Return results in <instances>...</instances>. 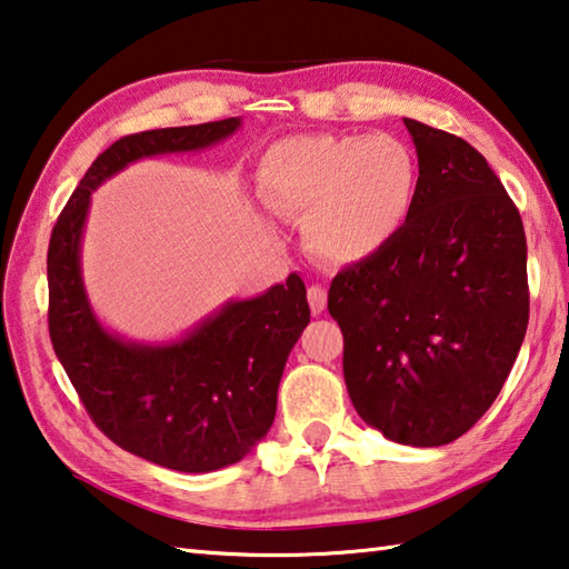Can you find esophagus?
Returning a JSON list of instances; mask_svg holds the SVG:
<instances>
[{"mask_svg": "<svg viewBox=\"0 0 569 569\" xmlns=\"http://www.w3.org/2000/svg\"><path fill=\"white\" fill-rule=\"evenodd\" d=\"M308 303H311L313 313H323L328 303V291L323 286H311L308 288Z\"/></svg>", "mask_w": 569, "mask_h": 569, "instance_id": "esophagus-1", "label": "esophagus"}]
</instances>
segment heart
<instances>
[{
	"label": "heart",
	"mask_w": 569,
	"mask_h": 569,
	"mask_svg": "<svg viewBox=\"0 0 569 569\" xmlns=\"http://www.w3.org/2000/svg\"><path fill=\"white\" fill-rule=\"evenodd\" d=\"M258 179L273 209L306 219V241L320 258L356 263L406 229L420 193V163L392 133H311L273 143Z\"/></svg>",
	"instance_id": "1"
}]
</instances>
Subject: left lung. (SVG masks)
<instances>
[{
    "instance_id": "left-lung-1",
    "label": "left lung",
    "mask_w": 569,
    "mask_h": 569,
    "mask_svg": "<svg viewBox=\"0 0 569 569\" xmlns=\"http://www.w3.org/2000/svg\"><path fill=\"white\" fill-rule=\"evenodd\" d=\"M402 121L420 163L416 211L386 249L333 278L328 311L358 416L388 440L438 448L485 416L520 353L528 241L478 149Z\"/></svg>"
}]
</instances>
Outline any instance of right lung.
Segmentation results:
<instances>
[{
	"label": "right lung",
	"mask_w": 569,
	"mask_h": 569,
	"mask_svg": "<svg viewBox=\"0 0 569 569\" xmlns=\"http://www.w3.org/2000/svg\"><path fill=\"white\" fill-rule=\"evenodd\" d=\"M239 117L131 133L91 163L49 239V336L81 402L119 448L161 468L211 472L249 456L276 418L288 353L311 320L301 276L223 303L171 343H133L99 323L81 278L91 191L129 163L213 147Z\"/></svg>",
	"instance_id": "1"
}]
</instances>
